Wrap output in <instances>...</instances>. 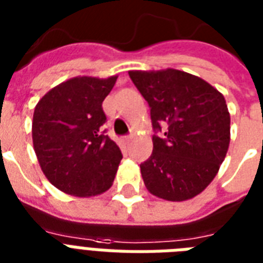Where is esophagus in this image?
<instances>
[{"instance_id": "esophagus-1", "label": "esophagus", "mask_w": 263, "mask_h": 263, "mask_svg": "<svg viewBox=\"0 0 263 263\" xmlns=\"http://www.w3.org/2000/svg\"><path fill=\"white\" fill-rule=\"evenodd\" d=\"M132 138H134V136H132V135L125 136V138H124V139H123V142H124V143H125V144L131 143V142H132Z\"/></svg>"}]
</instances>
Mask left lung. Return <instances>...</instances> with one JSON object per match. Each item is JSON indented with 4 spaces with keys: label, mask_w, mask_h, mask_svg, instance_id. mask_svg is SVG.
<instances>
[{
    "label": "left lung",
    "mask_w": 263,
    "mask_h": 263,
    "mask_svg": "<svg viewBox=\"0 0 263 263\" xmlns=\"http://www.w3.org/2000/svg\"><path fill=\"white\" fill-rule=\"evenodd\" d=\"M150 105L153 153L140 165L144 185L157 198L183 202L199 195L218 173L231 142V116L224 95L184 71H129Z\"/></svg>",
    "instance_id": "obj_1"
}]
</instances>
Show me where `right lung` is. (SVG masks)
<instances>
[{"label": "right lung", "mask_w": 263, "mask_h": 263, "mask_svg": "<svg viewBox=\"0 0 263 263\" xmlns=\"http://www.w3.org/2000/svg\"><path fill=\"white\" fill-rule=\"evenodd\" d=\"M117 75L76 76L47 91L32 119V143L43 175L60 191L79 198L111 187L123 156L103 135V99Z\"/></svg>", "instance_id": "add662e5"}]
</instances>
